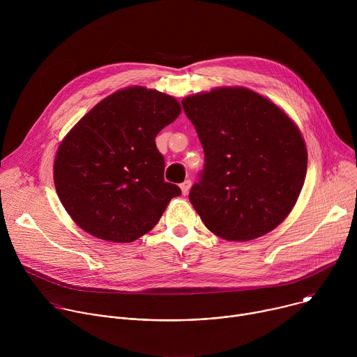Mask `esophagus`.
<instances>
[{
	"mask_svg": "<svg viewBox=\"0 0 357 357\" xmlns=\"http://www.w3.org/2000/svg\"><path fill=\"white\" fill-rule=\"evenodd\" d=\"M190 186H192V181H190V179H185V181L181 183L182 193H183V195H188V192H189Z\"/></svg>",
	"mask_w": 357,
	"mask_h": 357,
	"instance_id": "34e87169",
	"label": "esophagus"
}]
</instances>
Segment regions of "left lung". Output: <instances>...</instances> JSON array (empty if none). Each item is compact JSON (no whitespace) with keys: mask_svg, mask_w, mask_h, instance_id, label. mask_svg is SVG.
I'll return each mask as SVG.
<instances>
[{"mask_svg":"<svg viewBox=\"0 0 357 357\" xmlns=\"http://www.w3.org/2000/svg\"><path fill=\"white\" fill-rule=\"evenodd\" d=\"M182 107L205 152L189 192L202 222L230 241L275 229L307 175L308 154L296 126L270 100L243 87L189 96Z\"/></svg>","mask_w":357,"mask_h":357,"instance_id":"1","label":"left lung"}]
</instances>
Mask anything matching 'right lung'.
Returning <instances> with one entry per match:
<instances>
[{
    "label": "right lung",
    "mask_w": 357,
    "mask_h": 357,
    "mask_svg": "<svg viewBox=\"0 0 357 357\" xmlns=\"http://www.w3.org/2000/svg\"><path fill=\"white\" fill-rule=\"evenodd\" d=\"M181 113L157 90L128 87L106 97L66 135L54 178L70 218L89 234L130 243L154 227L172 197L157 134Z\"/></svg>",
    "instance_id": "obj_1"
}]
</instances>
